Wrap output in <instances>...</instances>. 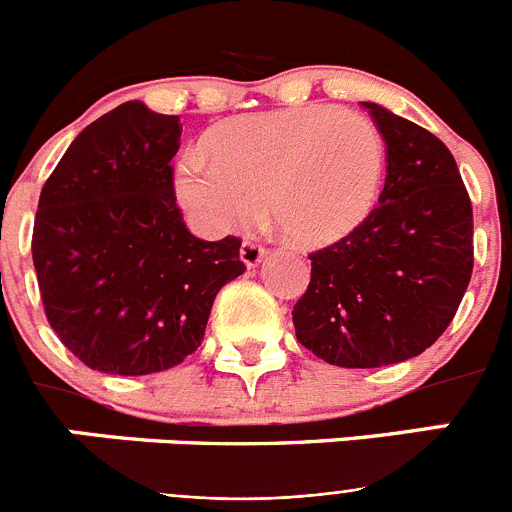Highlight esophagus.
<instances>
[{
  "mask_svg": "<svg viewBox=\"0 0 512 512\" xmlns=\"http://www.w3.org/2000/svg\"><path fill=\"white\" fill-rule=\"evenodd\" d=\"M264 259H266V248L259 246V243L246 241L241 246V261L248 266V269H256Z\"/></svg>",
  "mask_w": 512,
  "mask_h": 512,
  "instance_id": "34e87169",
  "label": "esophagus"
}]
</instances>
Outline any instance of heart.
<instances>
[{"label": "heart", "mask_w": 512, "mask_h": 512, "mask_svg": "<svg viewBox=\"0 0 512 512\" xmlns=\"http://www.w3.org/2000/svg\"><path fill=\"white\" fill-rule=\"evenodd\" d=\"M205 148L179 158L176 197L207 233L246 228L266 202L289 241L323 248L364 223L382 184L374 122L330 104L233 117Z\"/></svg>", "instance_id": "heart-1"}]
</instances>
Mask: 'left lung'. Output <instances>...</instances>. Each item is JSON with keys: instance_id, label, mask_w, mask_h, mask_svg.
<instances>
[{"instance_id": "obj_1", "label": "left lung", "mask_w": 512, "mask_h": 512, "mask_svg": "<svg viewBox=\"0 0 512 512\" xmlns=\"http://www.w3.org/2000/svg\"><path fill=\"white\" fill-rule=\"evenodd\" d=\"M364 107L387 143L379 205L310 253V284L292 310L297 341L346 369L400 364L433 346L474 266L472 202L449 148L382 104Z\"/></svg>"}]
</instances>
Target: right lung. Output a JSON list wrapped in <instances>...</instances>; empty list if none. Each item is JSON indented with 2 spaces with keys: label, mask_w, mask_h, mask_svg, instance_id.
Returning <instances> with one entry per match:
<instances>
[{
  "label": "right lung",
  "mask_w": 512,
  "mask_h": 512,
  "mask_svg": "<svg viewBox=\"0 0 512 512\" xmlns=\"http://www.w3.org/2000/svg\"><path fill=\"white\" fill-rule=\"evenodd\" d=\"M182 125L125 102L74 138L40 192L33 264L48 323L89 369L120 377L182 364L215 295L246 266L241 241H200L176 207Z\"/></svg>",
  "instance_id": "add662e5"
}]
</instances>
